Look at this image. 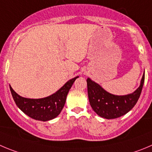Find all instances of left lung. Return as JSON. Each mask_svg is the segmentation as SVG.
I'll list each match as a JSON object with an SVG mask.
<instances>
[{
    "mask_svg": "<svg viewBox=\"0 0 152 152\" xmlns=\"http://www.w3.org/2000/svg\"><path fill=\"white\" fill-rule=\"evenodd\" d=\"M145 80V72L140 85L134 92L127 95H115L88 78V95L93 110L102 118L113 119L121 117L133 109L141 94Z\"/></svg>",
    "mask_w": 152,
    "mask_h": 152,
    "instance_id": "obj_1",
    "label": "left lung"
}]
</instances>
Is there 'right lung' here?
Here are the masks:
<instances>
[{
    "instance_id": "add662e5",
    "label": "right lung",
    "mask_w": 152,
    "mask_h": 152,
    "mask_svg": "<svg viewBox=\"0 0 152 152\" xmlns=\"http://www.w3.org/2000/svg\"><path fill=\"white\" fill-rule=\"evenodd\" d=\"M78 77L69 79L58 91L43 98H25L18 95L10 86V88L15 104L25 114L35 120L47 121L60 114L66 102L68 92Z\"/></svg>"
}]
</instances>
